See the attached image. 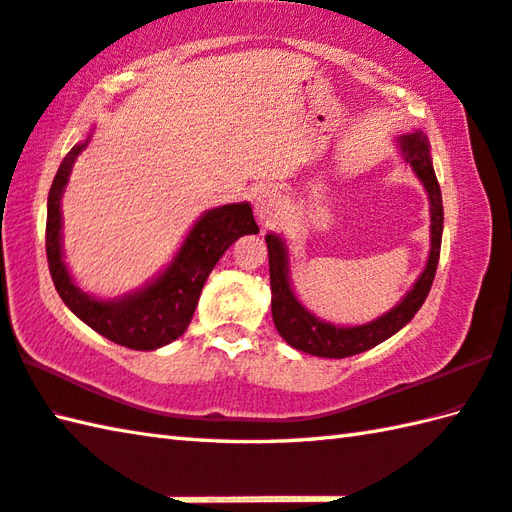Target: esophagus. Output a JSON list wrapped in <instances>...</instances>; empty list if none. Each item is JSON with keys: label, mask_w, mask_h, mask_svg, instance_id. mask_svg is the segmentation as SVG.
Listing matches in <instances>:
<instances>
[{"label": "esophagus", "mask_w": 512, "mask_h": 512, "mask_svg": "<svg viewBox=\"0 0 512 512\" xmlns=\"http://www.w3.org/2000/svg\"><path fill=\"white\" fill-rule=\"evenodd\" d=\"M281 207H283V200L274 189L265 187L254 196V211H256V216L263 225L274 223L278 214H281Z\"/></svg>", "instance_id": "34e87169"}]
</instances>
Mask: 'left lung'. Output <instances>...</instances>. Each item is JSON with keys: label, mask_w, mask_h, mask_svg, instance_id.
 Here are the masks:
<instances>
[{"label": "left lung", "mask_w": 512, "mask_h": 512, "mask_svg": "<svg viewBox=\"0 0 512 512\" xmlns=\"http://www.w3.org/2000/svg\"><path fill=\"white\" fill-rule=\"evenodd\" d=\"M401 151L406 162L421 178L430 196V231H432V247L428 256V265L419 276V281L408 292L403 301L376 321L359 327H336L330 323L318 321L305 307L296 301V296L289 287L287 278V256L283 240L267 234V254H269V281H272V316L278 334L296 347V350L325 356V359H345V356L361 354L370 347L390 339L397 334L403 325L412 321V316L421 310L426 303V296L435 281L437 265H439V249H441V231H443V202L441 189L430 162V149L423 133H410L401 138Z\"/></svg>", "instance_id": "1"}]
</instances>
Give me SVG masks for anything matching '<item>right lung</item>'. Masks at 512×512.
I'll use <instances>...</instances> for the list:
<instances>
[{
    "label": "right lung",
    "mask_w": 512,
    "mask_h": 512,
    "mask_svg": "<svg viewBox=\"0 0 512 512\" xmlns=\"http://www.w3.org/2000/svg\"><path fill=\"white\" fill-rule=\"evenodd\" d=\"M84 147L86 144H77L66 153L48 191L46 258L53 285L66 307L104 339L131 347V350H156L185 334L198 305L202 285L227 247L240 236L256 234L258 225L252 207L247 202H238V205L207 211L191 229L185 245L180 247L178 256L158 281L122 301H95L71 283V276L62 263L60 245L62 189L69 180L77 153Z\"/></svg>",
    "instance_id": "add662e5"
}]
</instances>
